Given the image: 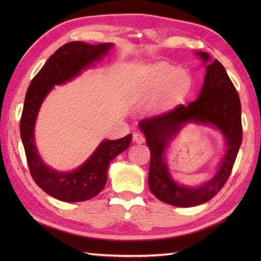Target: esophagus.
<instances>
[{
	"instance_id": "obj_1",
	"label": "esophagus",
	"mask_w": 261,
	"mask_h": 261,
	"mask_svg": "<svg viewBox=\"0 0 261 261\" xmlns=\"http://www.w3.org/2000/svg\"><path fill=\"white\" fill-rule=\"evenodd\" d=\"M134 141L137 142V143L145 142V137H143V135L139 134V132H135V134H134Z\"/></svg>"
}]
</instances>
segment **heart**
Returning a JSON list of instances; mask_svg holds the SVG:
<instances>
[{
  "mask_svg": "<svg viewBox=\"0 0 261 261\" xmlns=\"http://www.w3.org/2000/svg\"><path fill=\"white\" fill-rule=\"evenodd\" d=\"M142 91L149 95L157 94L153 107L163 109L182 101L192 88V76L186 69L168 64H156L142 76Z\"/></svg>",
  "mask_w": 261,
  "mask_h": 261,
  "instance_id": "obj_1",
  "label": "heart"
}]
</instances>
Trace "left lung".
Instances as JSON below:
<instances>
[{
	"instance_id": "8db88e82",
	"label": "left lung",
	"mask_w": 261,
	"mask_h": 261,
	"mask_svg": "<svg viewBox=\"0 0 261 261\" xmlns=\"http://www.w3.org/2000/svg\"><path fill=\"white\" fill-rule=\"evenodd\" d=\"M206 66V75L198 98L188 105L179 104L168 112L139 122L150 150L148 184L160 201L174 206L191 207L210 201L218 194L231 175L242 141L241 103L233 83L218 59L206 53H197ZM188 121L213 125L223 132L227 151L212 180L197 188L178 186L170 176L164 160L169 142Z\"/></svg>"
}]
</instances>
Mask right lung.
Wrapping results in <instances>:
<instances>
[{
  "instance_id": "add662e5",
  "label": "right lung",
  "mask_w": 261,
  "mask_h": 261,
  "mask_svg": "<svg viewBox=\"0 0 261 261\" xmlns=\"http://www.w3.org/2000/svg\"><path fill=\"white\" fill-rule=\"evenodd\" d=\"M113 43L88 45L82 41L65 43L51 55L28 87L20 120V134L28 166L36 184L48 195L63 202H82L101 192L108 178L110 163L130 146L132 135L119 140H104L87 162L69 173L54 170L42 162L35 142V124L43 99L55 85L79 76L107 55Z\"/></svg>"
}]
</instances>
